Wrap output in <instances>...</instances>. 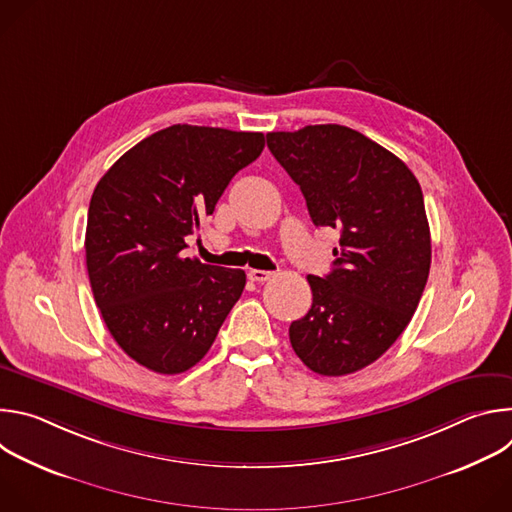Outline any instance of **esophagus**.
<instances>
[{"mask_svg": "<svg viewBox=\"0 0 512 512\" xmlns=\"http://www.w3.org/2000/svg\"><path fill=\"white\" fill-rule=\"evenodd\" d=\"M247 275H249V279H251V281H257V283L269 281V279L273 277V273H271V271H263V269H251Z\"/></svg>", "mask_w": 512, "mask_h": 512, "instance_id": "esophagus-1", "label": "esophagus"}]
</instances>
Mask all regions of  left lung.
I'll use <instances>...</instances> for the list:
<instances>
[{
    "instance_id": "1",
    "label": "left lung",
    "mask_w": 512,
    "mask_h": 512,
    "mask_svg": "<svg viewBox=\"0 0 512 512\" xmlns=\"http://www.w3.org/2000/svg\"><path fill=\"white\" fill-rule=\"evenodd\" d=\"M267 148L300 186L312 223L340 231L332 271L308 275L314 300L289 326L291 348L318 375L356 373L401 336L425 289L421 186L395 154L344 125L271 131Z\"/></svg>"
}]
</instances>
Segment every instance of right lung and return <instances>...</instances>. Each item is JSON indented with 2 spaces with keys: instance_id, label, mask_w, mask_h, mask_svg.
Returning <instances> with one entry per match:
<instances>
[{
  "instance_id": "right-lung-1",
  "label": "right lung",
  "mask_w": 512,
  "mask_h": 512,
  "mask_svg": "<svg viewBox=\"0 0 512 512\" xmlns=\"http://www.w3.org/2000/svg\"><path fill=\"white\" fill-rule=\"evenodd\" d=\"M263 133L172 125L141 139L99 180L85 253L101 316L127 356L160 375L192 369L243 294V269L184 257Z\"/></svg>"
}]
</instances>
